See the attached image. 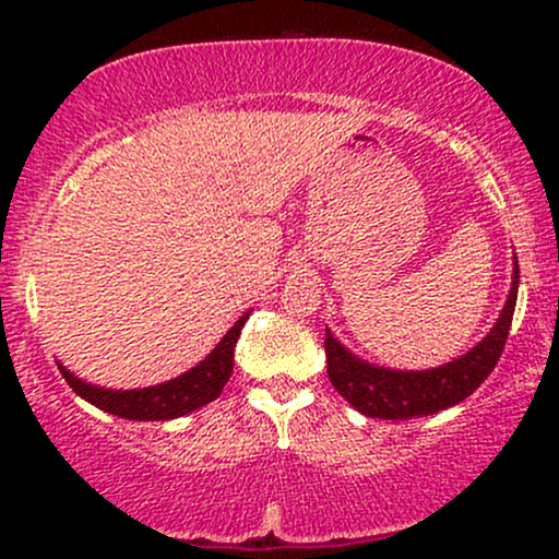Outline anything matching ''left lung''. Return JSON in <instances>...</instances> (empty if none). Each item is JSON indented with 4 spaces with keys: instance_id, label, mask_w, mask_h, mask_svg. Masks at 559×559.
Returning a JSON list of instances; mask_svg holds the SVG:
<instances>
[{
    "instance_id": "left-lung-1",
    "label": "left lung",
    "mask_w": 559,
    "mask_h": 559,
    "mask_svg": "<svg viewBox=\"0 0 559 559\" xmlns=\"http://www.w3.org/2000/svg\"><path fill=\"white\" fill-rule=\"evenodd\" d=\"M512 265L515 267H512L510 294H507L493 329L471 352H465L457 360L439 365V368L394 370L360 360L325 329V357H329V378L333 389L357 413L381 420L426 418V415L463 402L486 381V376L502 357L507 333L512 325V312H515L518 281H521L518 260Z\"/></svg>"
}]
</instances>
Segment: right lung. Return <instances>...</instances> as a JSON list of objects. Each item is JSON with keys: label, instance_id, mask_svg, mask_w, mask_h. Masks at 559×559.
<instances>
[{"label": "right lung", "instance_id": "1", "mask_svg": "<svg viewBox=\"0 0 559 559\" xmlns=\"http://www.w3.org/2000/svg\"><path fill=\"white\" fill-rule=\"evenodd\" d=\"M249 312L230 325L226 336L217 342V346L204 357L202 362L186 370L183 376L170 378V381L157 383V386L146 389H105L86 383L83 378L73 376L62 362H57L62 378L68 386L81 396V400L92 402L94 407L105 409V413L118 415L126 420H173L181 415L194 413L221 396L223 386L228 383L234 373V346L239 342V333L247 323Z\"/></svg>", "mask_w": 559, "mask_h": 559}]
</instances>
